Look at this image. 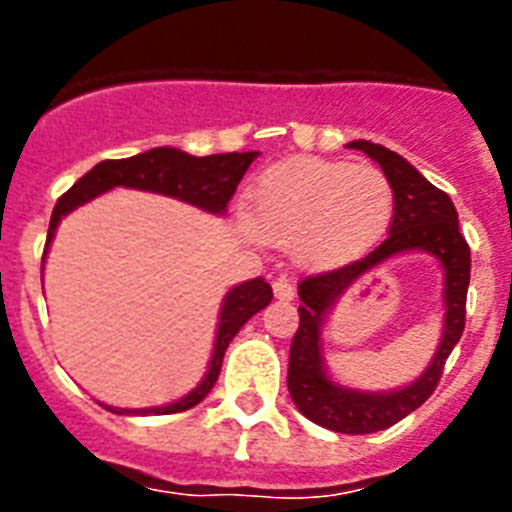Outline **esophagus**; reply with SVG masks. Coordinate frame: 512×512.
<instances>
[{
	"mask_svg": "<svg viewBox=\"0 0 512 512\" xmlns=\"http://www.w3.org/2000/svg\"><path fill=\"white\" fill-rule=\"evenodd\" d=\"M274 295H277V300H295V284L289 282L287 277L274 279Z\"/></svg>",
	"mask_w": 512,
	"mask_h": 512,
	"instance_id": "obj_1",
	"label": "esophagus"
}]
</instances>
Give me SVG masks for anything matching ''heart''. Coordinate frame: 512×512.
<instances>
[{
  "instance_id": "obj_1",
  "label": "heart",
  "mask_w": 512,
  "mask_h": 512,
  "mask_svg": "<svg viewBox=\"0 0 512 512\" xmlns=\"http://www.w3.org/2000/svg\"><path fill=\"white\" fill-rule=\"evenodd\" d=\"M395 207L390 179L374 166L297 158L266 171L253 189L248 230L292 246L305 266H333L384 233Z\"/></svg>"
}]
</instances>
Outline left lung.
Instances as JSON below:
<instances>
[{
    "mask_svg": "<svg viewBox=\"0 0 512 512\" xmlns=\"http://www.w3.org/2000/svg\"><path fill=\"white\" fill-rule=\"evenodd\" d=\"M354 151H364L382 166L395 192L390 233L379 246L361 259L343 264L338 269L310 274L300 282V325L289 346L287 387L289 395L305 418L336 433H374L384 431L420 408L441 382L443 364L459 343L467 323V289H469V243L459 233L456 207L443 189L433 187L420 176L402 156L390 148L354 140L348 143ZM425 250L433 252L444 266V299L447 300V325L444 338L424 377L405 391L387 396H366L365 393L343 391L333 385L322 372L319 356V328L324 310L342 294L356 278L372 265L381 263L395 252Z\"/></svg>",
    "mask_w": 512,
    "mask_h": 512,
    "instance_id": "1",
    "label": "left lung"
}]
</instances>
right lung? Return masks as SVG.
Instances as JSON below:
<instances>
[{"label":"right lung","instance_id":"right-lung-1","mask_svg":"<svg viewBox=\"0 0 512 512\" xmlns=\"http://www.w3.org/2000/svg\"><path fill=\"white\" fill-rule=\"evenodd\" d=\"M259 156L256 151L248 153H217V156H189V153L176 151V148H151L146 153L130 158H107L99 161L92 171L81 176L79 182L63 192L58 197L56 207H53L51 225H48V238H45V251L51 243L56 225L66 212L74 207L84 205L97 194L107 192L112 187H133V189H146V192L169 194L176 200H184L189 205H197L207 212H217L223 215L228 207L230 197L235 194L238 184H241L243 174L251 166L253 158ZM45 256V253H43ZM271 287L261 277L251 279V282L238 284L230 289V295L225 297L223 310H220V323H217V338H215V351H212L210 369L207 377L197 390L189 392L179 402H171L166 408H151V410H117L107 408L112 413H156V415H171V413H184V410L194 408L197 402L207 397V392L215 387L220 366H223V356L228 343L233 341L235 333L243 328L251 315L264 310L271 302Z\"/></svg>","mask_w":512,"mask_h":512}]
</instances>
